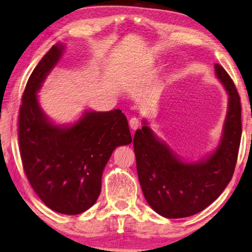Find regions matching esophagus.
Here are the masks:
<instances>
[{"mask_svg":"<svg viewBox=\"0 0 252 252\" xmlns=\"http://www.w3.org/2000/svg\"><path fill=\"white\" fill-rule=\"evenodd\" d=\"M129 126L132 130H137L139 126H140V120L137 118H131L129 121Z\"/></svg>","mask_w":252,"mask_h":252,"instance_id":"34e87169","label":"esophagus"}]
</instances>
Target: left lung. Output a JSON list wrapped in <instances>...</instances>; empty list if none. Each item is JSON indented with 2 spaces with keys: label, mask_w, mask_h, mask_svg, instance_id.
Wrapping results in <instances>:
<instances>
[{
  "label": "left lung",
  "mask_w": 252,
  "mask_h": 252,
  "mask_svg": "<svg viewBox=\"0 0 252 252\" xmlns=\"http://www.w3.org/2000/svg\"><path fill=\"white\" fill-rule=\"evenodd\" d=\"M215 75L229 102L220 143L213 154L199 161H184L143 121L133 138L141 189L155 212L181 219L201 212L217 199L232 178L241 140L240 96L232 79L219 63Z\"/></svg>",
  "instance_id": "left-lung-1"
}]
</instances>
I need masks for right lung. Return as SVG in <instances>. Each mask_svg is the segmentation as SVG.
Instances as JSON below:
<instances>
[{
	"instance_id": "obj_1",
	"label": "right lung",
	"mask_w": 252,
	"mask_h": 252,
	"mask_svg": "<svg viewBox=\"0 0 252 252\" xmlns=\"http://www.w3.org/2000/svg\"><path fill=\"white\" fill-rule=\"evenodd\" d=\"M63 51V45L51 47L28 79L19 114V145L23 169L40 199L55 212L75 215L95 204L112 153L132 138L119 109L85 111L69 126L47 118L37 93Z\"/></svg>"
}]
</instances>
